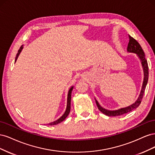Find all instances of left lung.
Wrapping results in <instances>:
<instances>
[{
    "mask_svg": "<svg viewBox=\"0 0 155 155\" xmlns=\"http://www.w3.org/2000/svg\"><path fill=\"white\" fill-rule=\"evenodd\" d=\"M129 42L128 43V46H127V51H129V52H133L137 54V55L139 57L140 59L141 60L142 64L143 67V72H144V79H143V85L142 88V91L141 92L140 94V96L138 98V100L136 101L134 104H132L131 105L125 107V108H122V109H120L116 110H109L104 109V108L101 107L100 104H98V102L96 100V103L97 107L102 113H104V114L109 116H120V115H123L124 114H127L128 112H130V111H132L133 110L137 109V108L141 104V101L142 100V98L143 96V94L145 92V87H146L147 83L148 81V78H149V67H148V64L146 59L145 58V54L143 49L142 48L141 46L138 43V41L134 39L133 37H131L130 35H129Z\"/></svg>",
    "mask_w": 155,
    "mask_h": 155,
    "instance_id": "8db88e82",
    "label": "left lung"
}]
</instances>
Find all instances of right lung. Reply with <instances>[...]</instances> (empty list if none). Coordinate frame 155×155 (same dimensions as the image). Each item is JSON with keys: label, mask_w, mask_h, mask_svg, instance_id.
<instances>
[{"label": "right lung", "mask_w": 155, "mask_h": 155, "mask_svg": "<svg viewBox=\"0 0 155 155\" xmlns=\"http://www.w3.org/2000/svg\"><path fill=\"white\" fill-rule=\"evenodd\" d=\"M22 46H21V48H19V50H18V53L16 55V58H15V61H16L17 59V58L18 55H19V54L21 53V51L22 49ZM72 89H73V87H72L71 88H70V90L68 91V97H67V109H66V111H65V112L64 113V114L60 118H59L58 120H56L55 121H54V122H51V123H49L48 124H47L48 125H57L61 122H62V121L67 118V117L68 116L69 112H70V103H71V94H72Z\"/></svg>", "instance_id": "1"}]
</instances>
